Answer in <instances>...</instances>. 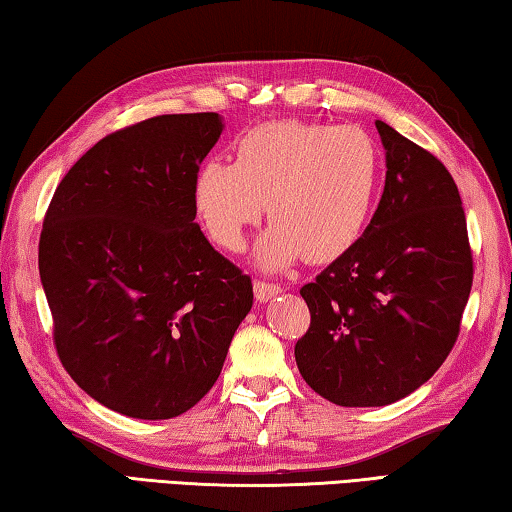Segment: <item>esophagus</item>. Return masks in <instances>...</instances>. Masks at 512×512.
<instances>
[{"label":"esophagus","mask_w":512,"mask_h":512,"mask_svg":"<svg viewBox=\"0 0 512 512\" xmlns=\"http://www.w3.org/2000/svg\"><path fill=\"white\" fill-rule=\"evenodd\" d=\"M282 293V287L280 284H273V282H264V280H257L255 282V298L259 302H268L275 296H280Z\"/></svg>","instance_id":"34e87169"}]
</instances>
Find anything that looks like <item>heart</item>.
Listing matches in <instances>:
<instances>
[{"label":"heart","instance_id":"obj_1","mask_svg":"<svg viewBox=\"0 0 512 512\" xmlns=\"http://www.w3.org/2000/svg\"><path fill=\"white\" fill-rule=\"evenodd\" d=\"M384 151L359 126L268 121L235 142V162L205 160L194 173V205L207 235L225 250L244 248L246 230L271 225L257 259L287 268L329 262L354 246L375 210Z\"/></svg>","mask_w":512,"mask_h":512}]
</instances>
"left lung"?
<instances>
[{"label":"left lung","mask_w":512,"mask_h":512,"mask_svg":"<svg viewBox=\"0 0 512 512\" xmlns=\"http://www.w3.org/2000/svg\"><path fill=\"white\" fill-rule=\"evenodd\" d=\"M386 185L354 246L300 289L311 323L296 343L302 379L339 406H386L452 352L472 289L461 194L436 155L375 121Z\"/></svg>","instance_id":"left-lung-1"}]
</instances>
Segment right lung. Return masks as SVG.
Wrapping results in <instances>:
<instances>
[{"mask_svg": "<svg viewBox=\"0 0 512 512\" xmlns=\"http://www.w3.org/2000/svg\"><path fill=\"white\" fill-rule=\"evenodd\" d=\"M216 112L160 115L97 142L60 180L38 266L56 352L108 409L169 420L219 379L253 282L198 228L194 173Z\"/></svg>", "mask_w": 512, "mask_h": 512, "instance_id": "right-lung-1", "label": "right lung"}]
</instances>
